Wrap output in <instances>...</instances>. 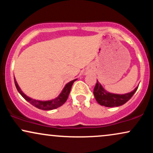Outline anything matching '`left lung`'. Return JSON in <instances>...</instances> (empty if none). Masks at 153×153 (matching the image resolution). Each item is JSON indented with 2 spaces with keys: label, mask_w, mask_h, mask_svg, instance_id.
<instances>
[{
  "label": "left lung",
  "mask_w": 153,
  "mask_h": 153,
  "mask_svg": "<svg viewBox=\"0 0 153 153\" xmlns=\"http://www.w3.org/2000/svg\"><path fill=\"white\" fill-rule=\"evenodd\" d=\"M138 87H136L134 91L125 94H111L105 90L97 80L96 86L94 88V94L97 102L101 106L106 107L119 106L127 103L137 90Z\"/></svg>",
  "instance_id": "8db88e82"
}]
</instances>
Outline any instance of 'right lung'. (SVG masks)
I'll list each match as a JSON object with an SVG mask.
<instances>
[{"mask_svg":"<svg viewBox=\"0 0 153 153\" xmlns=\"http://www.w3.org/2000/svg\"><path fill=\"white\" fill-rule=\"evenodd\" d=\"M75 80H77V79H75V80H71V82H68L65 85V86L64 87V88H63L62 92L60 93V94H59L57 98H55V99L49 100V101H39V100L31 99V98L29 97V96H27L26 95L24 94V93L22 92V91L21 90L20 87L19 86L18 83H17L16 80V79L14 78L16 87L17 91H19V94L22 95V97L25 100H26L28 102L30 103L31 105L36 107L37 108L47 111L55 109V108L61 106L62 104H64V103H65V101L68 98V96H69L70 94V92H71L72 85H73V82H74Z\"/></svg>","mask_w":153,"mask_h":153,"instance_id":"right-lung-1","label":"right lung"}]
</instances>
